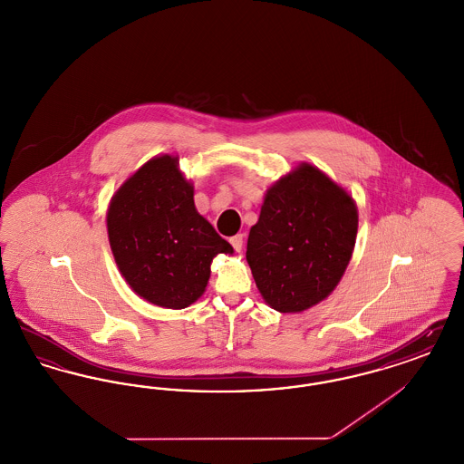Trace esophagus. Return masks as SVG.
<instances>
[{"label":"esophagus","mask_w":464,"mask_h":464,"mask_svg":"<svg viewBox=\"0 0 464 464\" xmlns=\"http://www.w3.org/2000/svg\"><path fill=\"white\" fill-rule=\"evenodd\" d=\"M229 242H231L233 248H235L237 252H240L243 246V235H235V237H231V238H229Z\"/></svg>","instance_id":"esophagus-1"}]
</instances>
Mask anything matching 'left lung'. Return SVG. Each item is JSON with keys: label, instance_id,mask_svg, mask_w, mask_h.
I'll list each match as a JSON object with an SVG mask.
<instances>
[{"label": "left lung", "instance_id": "8db88e82", "mask_svg": "<svg viewBox=\"0 0 464 464\" xmlns=\"http://www.w3.org/2000/svg\"><path fill=\"white\" fill-rule=\"evenodd\" d=\"M354 199L309 163L276 180L250 227L246 263L266 303L299 313L331 295L353 254Z\"/></svg>", "mask_w": 464, "mask_h": 464}]
</instances>
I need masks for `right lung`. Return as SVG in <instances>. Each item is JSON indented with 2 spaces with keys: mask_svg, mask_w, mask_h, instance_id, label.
<instances>
[{
  "mask_svg": "<svg viewBox=\"0 0 464 464\" xmlns=\"http://www.w3.org/2000/svg\"><path fill=\"white\" fill-rule=\"evenodd\" d=\"M193 184L177 156H156L114 193L108 208L111 250L137 295L161 308L193 304L218 254H233L195 207Z\"/></svg>",
  "mask_w": 464,
  "mask_h": 464,
  "instance_id": "right-lung-1",
  "label": "right lung"
}]
</instances>
